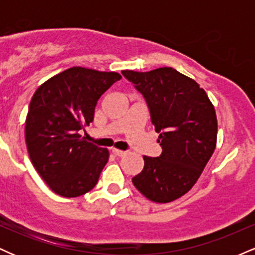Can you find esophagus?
<instances>
[{"label": "esophagus", "instance_id": "1", "mask_svg": "<svg viewBox=\"0 0 255 255\" xmlns=\"http://www.w3.org/2000/svg\"><path fill=\"white\" fill-rule=\"evenodd\" d=\"M113 153L115 154V156H118V157H122V156H125L126 152L121 151V150H118V148H113Z\"/></svg>", "mask_w": 255, "mask_h": 255}]
</instances>
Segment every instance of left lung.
Here are the masks:
<instances>
[{
  "label": "left lung",
  "instance_id": "left-lung-1",
  "mask_svg": "<svg viewBox=\"0 0 255 255\" xmlns=\"http://www.w3.org/2000/svg\"><path fill=\"white\" fill-rule=\"evenodd\" d=\"M122 75L145 98L162 146L159 157L144 156L131 182L154 203H170L194 186L215 151V108L198 83L170 67Z\"/></svg>",
  "mask_w": 255,
  "mask_h": 255
}]
</instances>
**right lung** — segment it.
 I'll return each instance as SVG.
<instances>
[{
    "label": "right lung",
    "mask_w": 255,
    "mask_h": 255,
    "mask_svg": "<svg viewBox=\"0 0 255 255\" xmlns=\"http://www.w3.org/2000/svg\"><path fill=\"white\" fill-rule=\"evenodd\" d=\"M122 77L73 67L40 85L28 107L25 139L38 174L51 191L80 197L98 182L109 151L85 140L98 99Z\"/></svg>",
    "instance_id": "right-lung-1"
}]
</instances>
